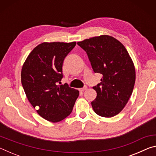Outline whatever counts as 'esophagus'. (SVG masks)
Listing matches in <instances>:
<instances>
[{
	"label": "esophagus",
	"mask_w": 156,
	"mask_h": 156,
	"mask_svg": "<svg viewBox=\"0 0 156 156\" xmlns=\"http://www.w3.org/2000/svg\"><path fill=\"white\" fill-rule=\"evenodd\" d=\"M87 87H84L83 88H80V89H79V91H85L86 89H87Z\"/></svg>",
	"instance_id": "obj_1"
}]
</instances>
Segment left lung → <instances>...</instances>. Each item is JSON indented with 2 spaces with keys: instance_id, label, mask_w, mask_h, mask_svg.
<instances>
[{
  "instance_id": "obj_1",
  "label": "left lung",
  "mask_w": 156,
  "mask_h": 156,
  "mask_svg": "<svg viewBox=\"0 0 156 156\" xmlns=\"http://www.w3.org/2000/svg\"><path fill=\"white\" fill-rule=\"evenodd\" d=\"M87 52L95 73L102 75L94 87L97 96L91 102L96 113L111 118L127 104L136 81L133 62L125 46L113 36L101 35L78 42Z\"/></svg>"
}]
</instances>
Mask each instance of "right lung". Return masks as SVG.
Returning <instances> with one entry per match:
<instances>
[{
    "label": "right lung",
    "instance_id": "add662e5",
    "mask_svg": "<svg viewBox=\"0 0 156 156\" xmlns=\"http://www.w3.org/2000/svg\"><path fill=\"white\" fill-rule=\"evenodd\" d=\"M76 44L44 42L30 52L23 65L21 83L26 96L37 113L51 122L67 118L79 96L67 84L58 85L62 78L63 60Z\"/></svg>",
    "mask_w": 156,
    "mask_h": 156
}]
</instances>
